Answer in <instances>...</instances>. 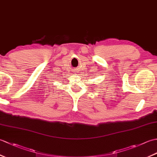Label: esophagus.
Wrapping results in <instances>:
<instances>
[{
    "label": "esophagus",
    "instance_id": "1",
    "mask_svg": "<svg viewBox=\"0 0 157 157\" xmlns=\"http://www.w3.org/2000/svg\"><path fill=\"white\" fill-rule=\"evenodd\" d=\"M77 71H77V70H75V73H78Z\"/></svg>",
    "mask_w": 157,
    "mask_h": 157
}]
</instances>
